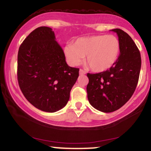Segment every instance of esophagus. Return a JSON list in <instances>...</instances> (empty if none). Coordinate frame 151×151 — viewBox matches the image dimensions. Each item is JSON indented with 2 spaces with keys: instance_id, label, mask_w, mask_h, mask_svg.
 <instances>
[{
  "instance_id": "34e87169",
  "label": "esophagus",
  "mask_w": 151,
  "mask_h": 151,
  "mask_svg": "<svg viewBox=\"0 0 151 151\" xmlns=\"http://www.w3.org/2000/svg\"><path fill=\"white\" fill-rule=\"evenodd\" d=\"M79 73H80V75H84V74H86V72H85L83 70L80 69V70H79Z\"/></svg>"
}]
</instances>
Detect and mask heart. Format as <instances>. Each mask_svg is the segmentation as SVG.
<instances>
[{
    "label": "heart",
    "instance_id": "heart-1",
    "mask_svg": "<svg viewBox=\"0 0 151 151\" xmlns=\"http://www.w3.org/2000/svg\"><path fill=\"white\" fill-rule=\"evenodd\" d=\"M64 52L71 65H80L85 56V64L95 72L109 69L117 62L120 43L114 35L99 34L78 38L73 45H67Z\"/></svg>",
    "mask_w": 151,
    "mask_h": 151
}]
</instances>
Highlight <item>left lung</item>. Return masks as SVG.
<instances>
[{"label":"left lung","mask_w":151,"mask_h":151,"mask_svg":"<svg viewBox=\"0 0 151 151\" xmlns=\"http://www.w3.org/2000/svg\"><path fill=\"white\" fill-rule=\"evenodd\" d=\"M111 31L117 33L120 43L117 62L104 72L87 73L86 92L89 104L106 113L119 109L131 98L141 69L139 50L131 37L120 28Z\"/></svg>","instance_id":"1"}]
</instances>
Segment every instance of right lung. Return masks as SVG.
Listing matches in <instances>:
<instances>
[{"instance_id": "obj_1", "label": "right lung", "mask_w": 151, "mask_h": 151, "mask_svg": "<svg viewBox=\"0 0 151 151\" xmlns=\"http://www.w3.org/2000/svg\"><path fill=\"white\" fill-rule=\"evenodd\" d=\"M52 28L41 26L30 33L19 47L17 81L25 98L38 109L55 112L66 106L78 77L68 66Z\"/></svg>"}]
</instances>
